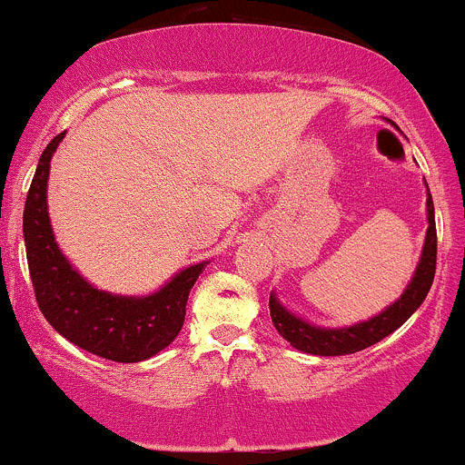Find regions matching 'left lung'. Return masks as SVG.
<instances>
[{"mask_svg":"<svg viewBox=\"0 0 465 465\" xmlns=\"http://www.w3.org/2000/svg\"><path fill=\"white\" fill-rule=\"evenodd\" d=\"M427 183V182H424ZM427 238H424V247L420 262H418L416 272H413L410 286L401 294L399 301L385 307L379 316L368 318V321L357 322L353 327L342 329H324L310 324L303 318L294 316L286 307L277 301L275 294H271L268 307H271V318L275 329L282 338H286L294 349L303 351V353L335 357V355H351L357 351L368 349V346L381 342L390 333L396 331L402 322L410 318L422 301L427 299L430 283L435 277V262H438V232H435V210L433 199H430L427 186Z\"/></svg>","mask_w":465,"mask_h":465,"instance_id":"8db88e82","label":"left lung"}]
</instances>
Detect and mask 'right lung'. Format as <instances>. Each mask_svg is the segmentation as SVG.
Wrapping results in <instances>:
<instances>
[{
	"instance_id": "obj_1",
	"label": "right lung",
	"mask_w": 465,
	"mask_h": 465,
	"mask_svg": "<svg viewBox=\"0 0 465 465\" xmlns=\"http://www.w3.org/2000/svg\"><path fill=\"white\" fill-rule=\"evenodd\" d=\"M63 138L64 132L45 147L24 210L36 303L55 331L88 353L121 363L144 361L182 331L190 288L208 262L183 268L164 288L147 296H121L91 286L60 251L47 212L49 162Z\"/></svg>"
}]
</instances>
